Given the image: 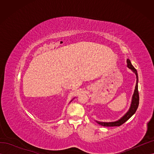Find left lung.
<instances>
[{
	"label": "left lung",
	"mask_w": 154,
	"mask_h": 154,
	"mask_svg": "<svg viewBox=\"0 0 154 154\" xmlns=\"http://www.w3.org/2000/svg\"><path fill=\"white\" fill-rule=\"evenodd\" d=\"M127 67L132 70V71L136 74V87H135V90L132 96V102H131V105H130V109L128 110V112L126 113L123 117L121 118L120 119L116 121V122H97L96 121V122L103 126V127H119V126L123 125L124 123L127 122V120H128L136 112L138 106H139V92H138V75H137V72L136 69L134 67V66L132 65L131 62H130V60L129 59L127 60Z\"/></svg>",
	"instance_id": "obj_1"
}]
</instances>
